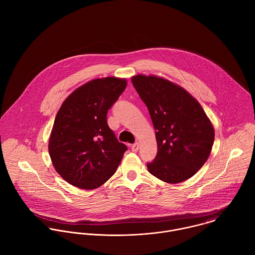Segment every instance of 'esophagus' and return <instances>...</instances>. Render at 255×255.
<instances>
[{"label":"esophagus","mask_w":255,"mask_h":255,"mask_svg":"<svg viewBox=\"0 0 255 255\" xmlns=\"http://www.w3.org/2000/svg\"><path fill=\"white\" fill-rule=\"evenodd\" d=\"M131 149H132V151L133 152H138V150H139V143H134L132 146H131Z\"/></svg>","instance_id":"34e87169"}]
</instances>
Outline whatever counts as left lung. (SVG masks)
<instances>
[{
  "mask_svg": "<svg viewBox=\"0 0 255 255\" xmlns=\"http://www.w3.org/2000/svg\"><path fill=\"white\" fill-rule=\"evenodd\" d=\"M132 84L148 107L157 153L148 170L167 183L193 176L208 159L215 138L205 111L183 88L154 76L137 75Z\"/></svg>",
  "mask_w": 255,
  "mask_h": 255,
  "instance_id": "1",
  "label": "left lung"
}]
</instances>
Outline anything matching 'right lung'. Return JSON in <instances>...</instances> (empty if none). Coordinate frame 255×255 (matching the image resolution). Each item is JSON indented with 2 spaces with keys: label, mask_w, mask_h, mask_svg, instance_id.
<instances>
[{
  "label": "right lung",
  "mask_w": 255,
  "mask_h": 255,
  "mask_svg": "<svg viewBox=\"0 0 255 255\" xmlns=\"http://www.w3.org/2000/svg\"><path fill=\"white\" fill-rule=\"evenodd\" d=\"M126 86L125 79H96L61 105L48 150L56 171L70 184L95 189L115 173L127 146L108 127L106 115Z\"/></svg>",
  "instance_id": "obj_1"
}]
</instances>
